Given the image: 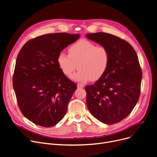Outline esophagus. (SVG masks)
<instances>
[{"mask_svg":"<svg viewBox=\"0 0 157 157\" xmlns=\"http://www.w3.org/2000/svg\"><path fill=\"white\" fill-rule=\"evenodd\" d=\"M84 87V86L82 84H77V87L78 88H83Z\"/></svg>","mask_w":157,"mask_h":157,"instance_id":"esophagus-1","label":"esophagus"}]
</instances>
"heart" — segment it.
Returning <instances> with one entry per match:
<instances>
[{
	"label": "heart",
	"mask_w": 157,
	"mask_h": 157,
	"mask_svg": "<svg viewBox=\"0 0 157 157\" xmlns=\"http://www.w3.org/2000/svg\"><path fill=\"white\" fill-rule=\"evenodd\" d=\"M69 55L61 52L58 63L63 73L75 80L85 82L89 79L96 81L106 71L110 59L109 53L105 46H97L93 42L82 40L71 45L68 49Z\"/></svg>",
	"instance_id": "obj_1"
}]
</instances>
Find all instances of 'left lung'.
Listing matches in <instances>:
<instances>
[{
    "instance_id": "1",
    "label": "left lung",
    "mask_w": 157,
    "mask_h": 157,
    "mask_svg": "<svg viewBox=\"0 0 157 157\" xmlns=\"http://www.w3.org/2000/svg\"><path fill=\"white\" fill-rule=\"evenodd\" d=\"M86 36L106 47L110 56L105 74L85 87L88 109L105 124L118 123L131 113L139 100L142 71L137 54L129 43L113 35L98 32Z\"/></svg>"
}]
</instances>
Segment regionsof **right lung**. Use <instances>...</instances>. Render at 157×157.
<instances>
[{"mask_svg": "<svg viewBox=\"0 0 157 157\" xmlns=\"http://www.w3.org/2000/svg\"><path fill=\"white\" fill-rule=\"evenodd\" d=\"M79 34L56 33L28 41L16 61L13 83L22 114L36 125L50 127L59 122L77 85L63 73L58 54Z\"/></svg>", "mask_w": 157, "mask_h": 157, "instance_id": "add662e5", "label": "right lung"}]
</instances>
